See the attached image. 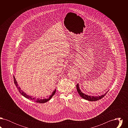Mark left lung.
I'll list each match as a JSON object with an SVG mask.
<instances>
[{
    "instance_id": "1",
    "label": "left lung",
    "mask_w": 128,
    "mask_h": 128,
    "mask_svg": "<svg viewBox=\"0 0 128 128\" xmlns=\"http://www.w3.org/2000/svg\"><path fill=\"white\" fill-rule=\"evenodd\" d=\"M76 88H77V90L78 92V94H79L80 96H81L82 98L84 99L85 100H88V101H98V100L101 99V98H102L108 92H107L104 94H102L101 96H88L86 94H84V93H83L82 92L80 91V89L79 84H77L76 85Z\"/></svg>"
}]
</instances>
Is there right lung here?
Wrapping results in <instances>:
<instances>
[{
	"label": "right lung",
	"mask_w": 128,
	"mask_h": 128,
	"mask_svg": "<svg viewBox=\"0 0 128 128\" xmlns=\"http://www.w3.org/2000/svg\"><path fill=\"white\" fill-rule=\"evenodd\" d=\"M13 78H14V84H15L16 85V86L17 87L18 90V92H20V93L22 95L24 96L25 98L28 99H30V100H32L33 101H34L36 103H46V102H47L49 100H50V99L51 98L53 97V96L55 94V92H56V89L55 90V91H54L53 92H52V94L51 96H50L48 98H45V99H38V98H34L32 97V96H29V95H27L25 92H24L23 91H22L20 89V88L18 86V84H17V82L16 80V79L15 78V77L13 75Z\"/></svg>",
	"instance_id": "1"
}]
</instances>
